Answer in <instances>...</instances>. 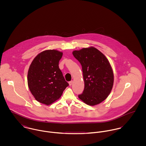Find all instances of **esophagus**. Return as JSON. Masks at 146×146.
<instances>
[{"instance_id":"esophagus-1","label":"esophagus","mask_w":146,"mask_h":146,"mask_svg":"<svg viewBox=\"0 0 146 146\" xmlns=\"http://www.w3.org/2000/svg\"><path fill=\"white\" fill-rule=\"evenodd\" d=\"M68 84H69V85L70 86H71V85H72V84H73V81L72 80V81H71V82H70L69 83H68Z\"/></svg>"}]
</instances>
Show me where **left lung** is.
Listing matches in <instances>:
<instances>
[{
    "label": "left lung",
    "mask_w": 146,
    "mask_h": 146,
    "mask_svg": "<svg viewBox=\"0 0 146 146\" xmlns=\"http://www.w3.org/2000/svg\"><path fill=\"white\" fill-rule=\"evenodd\" d=\"M72 54L82 66L83 93L79 98L89 106L100 104L110 94L114 81L113 72L108 59L93 46L74 50Z\"/></svg>",
    "instance_id": "obj_1"
}]
</instances>
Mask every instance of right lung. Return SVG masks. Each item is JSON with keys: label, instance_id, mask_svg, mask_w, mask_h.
<instances>
[{"label": "right lung", "instance_id": "1", "mask_svg": "<svg viewBox=\"0 0 146 146\" xmlns=\"http://www.w3.org/2000/svg\"><path fill=\"white\" fill-rule=\"evenodd\" d=\"M63 53L55 49L44 50L31 63L27 73L29 88L39 102L49 105L58 100L68 85L59 68Z\"/></svg>", "mask_w": 146, "mask_h": 146}]
</instances>
